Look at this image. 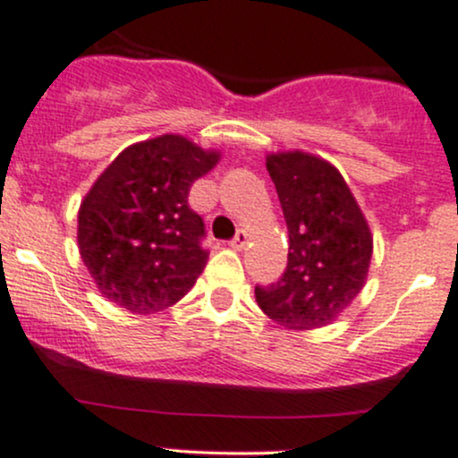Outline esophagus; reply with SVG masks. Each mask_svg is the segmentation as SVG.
I'll list each match as a JSON object with an SVG mask.
<instances>
[{
  "mask_svg": "<svg viewBox=\"0 0 458 458\" xmlns=\"http://www.w3.org/2000/svg\"><path fill=\"white\" fill-rule=\"evenodd\" d=\"M230 245H233L234 250H243L245 245H248V233H245V230H239L233 237V242H230Z\"/></svg>",
  "mask_w": 458,
  "mask_h": 458,
  "instance_id": "obj_1",
  "label": "esophagus"
}]
</instances>
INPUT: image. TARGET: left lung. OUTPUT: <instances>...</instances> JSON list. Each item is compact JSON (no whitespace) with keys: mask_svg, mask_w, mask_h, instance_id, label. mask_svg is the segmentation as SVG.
I'll use <instances>...</instances> for the list:
<instances>
[{"mask_svg":"<svg viewBox=\"0 0 458 458\" xmlns=\"http://www.w3.org/2000/svg\"><path fill=\"white\" fill-rule=\"evenodd\" d=\"M290 234L287 267L257 285V302L274 322L316 329L334 320L367 281L373 237L349 186L329 162L310 153L267 157Z\"/></svg>","mask_w":458,"mask_h":458,"instance_id":"1","label":"left lung"}]
</instances>
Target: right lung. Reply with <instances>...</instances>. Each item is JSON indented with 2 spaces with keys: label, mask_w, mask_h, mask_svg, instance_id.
Here are the masks:
<instances>
[{
  "label": "right lung",
  "mask_w": 458,
  "mask_h": 458,
  "mask_svg": "<svg viewBox=\"0 0 458 458\" xmlns=\"http://www.w3.org/2000/svg\"><path fill=\"white\" fill-rule=\"evenodd\" d=\"M219 160L182 136L131 144L79 210V250L100 293L133 314L175 305L208 261L189 191Z\"/></svg>",
  "instance_id": "1"
}]
</instances>
